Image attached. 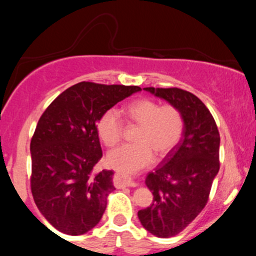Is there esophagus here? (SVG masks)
<instances>
[{
    "mask_svg": "<svg viewBox=\"0 0 256 256\" xmlns=\"http://www.w3.org/2000/svg\"><path fill=\"white\" fill-rule=\"evenodd\" d=\"M116 177H118V183L120 186H136L137 185V183L134 180V179L128 177V176L125 174H122V173H118Z\"/></svg>",
    "mask_w": 256,
    "mask_h": 256,
    "instance_id": "obj_1",
    "label": "esophagus"
}]
</instances>
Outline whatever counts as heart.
Returning a JSON list of instances; mask_svg holds the SVG:
<instances>
[{
  "label": "heart",
  "instance_id": "heart-1",
  "mask_svg": "<svg viewBox=\"0 0 256 256\" xmlns=\"http://www.w3.org/2000/svg\"><path fill=\"white\" fill-rule=\"evenodd\" d=\"M128 122L140 124L134 144H124L112 150L107 156L110 167L124 173H134L158 158L166 156L183 136L184 119L174 106H161L150 98H137L122 108ZM98 136L107 146H114L122 140L124 125L119 113L106 110L98 122Z\"/></svg>",
  "mask_w": 256,
  "mask_h": 256
}]
</instances>
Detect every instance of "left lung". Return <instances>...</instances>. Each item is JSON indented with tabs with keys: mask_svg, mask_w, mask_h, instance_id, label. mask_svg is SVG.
<instances>
[{
	"mask_svg": "<svg viewBox=\"0 0 256 256\" xmlns=\"http://www.w3.org/2000/svg\"><path fill=\"white\" fill-rule=\"evenodd\" d=\"M144 90L178 108L184 119L179 143L146 178L152 204L138 210L146 231L168 238L183 231L207 204L220 167V136L210 112L194 94L178 88Z\"/></svg>",
	"mask_w": 256,
	"mask_h": 256,
	"instance_id": "left-lung-1",
	"label": "left lung"
}]
</instances>
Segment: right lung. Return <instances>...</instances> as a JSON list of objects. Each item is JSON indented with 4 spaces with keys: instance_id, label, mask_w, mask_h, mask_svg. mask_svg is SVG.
I'll use <instances>...</instances> for the list:
<instances>
[{
    "instance_id": "add662e5",
    "label": "right lung",
    "mask_w": 256,
    "mask_h": 256,
    "mask_svg": "<svg viewBox=\"0 0 256 256\" xmlns=\"http://www.w3.org/2000/svg\"><path fill=\"white\" fill-rule=\"evenodd\" d=\"M138 91L82 82L60 94L38 120L30 144L31 192L44 218L62 234H86L104 216L116 188L113 171L92 173L102 158L98 122Z\"/></svg>"
}]
</instances>
